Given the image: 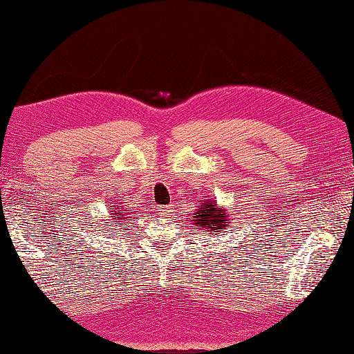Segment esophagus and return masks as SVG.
Wrapping results in <instances>:
<instances>
[{
    "instance_id": "esophagus-1",
    "label": "esophagus",
    "mask_w": 354,
    "mask_h": 354,
    "mask_svg": "<svg viewBox=\"0 0 354 354\" xmlns=\"http://www.w3.org/2000/svg\"><path fill=\"white\" fill-rule=\"evenodd\" d=\"M172 212H174V205L158 206V214H162L163 217H171Z\"/></svg>"
}]
</instances>
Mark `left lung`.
<instances>
[{
  "mask_svg": "<svg viewBox=\"0 0 354 354\" xmlns=\"http://www.w3.org/2000/svg\"><path fill=\"white\" fill-rule=\"evenodd\" d=\"M198 206L200 208L192 214L196 226L205 228L211 234H214V232H220V230H223L228 223V216L225 214V209L217 208L216 202L206 200L203 205Z\"/></svg>",
  "mask_w": 354,
  "mask_h": 354,
  "instance_id": "8db88e82",
  "label": "left lung"
}]
</instances>
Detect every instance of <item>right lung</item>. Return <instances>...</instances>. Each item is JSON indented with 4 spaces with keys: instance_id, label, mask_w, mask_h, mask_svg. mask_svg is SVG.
<instances>
[{
    "instance_id": "add662e5",
    "label": "right lung",
    "mask_w": 354,
    "mask_h": 354,
    "mask_svg": "<svg viewBox=\"0 0 354 354\" xmlns=\"http://www.w3.org/2000/svg\"><path fill=\"white\" fill-rule=\"evenodd\" d=\"M118 209V212H115V209ZM122 211V206H118V208H112V211H111V222H106L108 225H106V228H109V230H117V226L118 225H123V222L124 220H128V218H132V217H123V216H126V214H123V212H120ZM117 221L118 223L115 224V222ZM122 221V223L120 224L119 222ZM112 225L113 228L111 229L110 226ZM123 228H126V226H123Z\"/></svg>"
}]
</instances>
